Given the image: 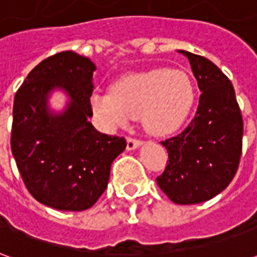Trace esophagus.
<instances>
[{"label": "esophagus", "mask_w": 257, "mask_h": 257, "mask_svg": "<svg viewBox=\"0 0 257 257\" xmlns=\"http://www.w3.org/2000/svg\"><path fill=\"white\" fill-rule=\"evenodd\" d=\"M142 145V140L135 139V138H126V149L128 150H135Z\"/></svg>", "instance_id": "34e87169"}]
</instances>
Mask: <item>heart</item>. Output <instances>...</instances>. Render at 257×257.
<instances>
[{
    "label": "heart",
    "mask_w": 257,
    "mask_h": 257,
    "mask_svg": "<svg viewBox=\"0 0 257 257\" xmlns=\"http://www.w3.org/2000/svg\"><path fill=\"white\" fill-rule=\"evenodd\" d=\"M195 99L190 75L179 68H154L118 79L111 93H95L90 108L107 131L140 117L147 132L171 134L183 123Z\"/></svg>",
    "instance_id": "heart-1"
}]
</instances>
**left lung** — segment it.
Masks as SVG:
<instances>
[{"mask_svg":"<svg viewBox=\"0 0 257 257\" xmlns=\"http://www.w3.org/2000/svg\"><path fill=\"white\" fill-rule=\"evenodd\" d=\"M179 52L189 59L202 93L189 126L161 142L169 161L157 184L175 204L191 205L231 183L242 154L243 121L234 86L220 68L204 56Z\"/></svg>","mask_w":257,"mask_h":257,"instance_id":"1","label":"left lung"}]
</instances>
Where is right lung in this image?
I'll return each instance as SVG.
<instances>
[{"label": "right lung", "instance_id": "right-lung-1", "mask_svg": "<svg viewBox=\"0 0 257 257\" xmlns=\"http://www.w3.org/2000/svg\"><path fill=\"white\" fill-rule=\"evenodd\" d=\"M96 66L66 51L31 70L14 100L11 149L26 189L59 210H85L108 183L112 161L126 147L123 138L100 134L88 121ZM63 89L70 101L62 114L47 110V93Z\"/></svg>", "mask_w": 257, "mask_h": 257}]
</instances>
